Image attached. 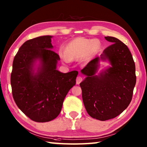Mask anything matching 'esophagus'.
<instances>
[{"label":"esophagus","mask_w":147,"mask_h":147,"mask_svg":"<svg viewBox=\"0 0 147 147\" xmlns=\"http://www.w3.org/2000/svg\"><path fill=\"white\" fill-rule=\"evenodd\" d=\"M83 81V78L81 76H78L77 78H76V83L78 85H79V84L82 82Z\"/></svg>","instance_id":"34e87169"}]
</instances>
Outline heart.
<instances>
[{
	"label": "heart",
	"instance_id": "obj_1",
	"mask_svg": "<svg viewBox=\"0 0 147 147\" xmlns=\"http://www.w3.org/2000/svg\"><path fill=\"white\" fill-rule=\"evenodd\" d=\"M101 48V42L98 39L76 38L68 43L64 52L59 51V55L65 62L70 60H79L86 63L88 62Z\"/></svg>",
	"mask_w": 147,
	"mask_h": 147
}]
</instances>
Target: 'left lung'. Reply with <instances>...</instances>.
<instances>
[{
	"instance_id": "8db88e82",
	"label": "left lung",
	"mask_w": 147,
	"mask_h": 147,
	"mask_svg": "<svg viewBox=\"0 0 147 147\" xmlns=\"http://www.w3.org/2000/svg\"><path fill=\"white\" fill-rule=\"evenodd\" d=\"M105 38L112 44L83 69L87 77L80 84L88 114L103 121L117 117L127 107L136 82L135 64L127 47L115 37ZM107 60L111 67L96 76L99 61Z\"/></svg>"
}]
</instances>
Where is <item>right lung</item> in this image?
Here are the masks:
<instances>
[{
    "instance_id": "1",
    "label": "right lung",
    "mask_w": 147,
    "mask_h": 147,
    "mask_svg": "<svg viewBox=\"0 0 147 147\" xmlns=\"http://www.w3.org/2000/svg\"><path fill=\"white\" fill-rule=\"evenodd\" d=\"M52 37L42 36L24 42L15 55L11 74L15 103L26 116L38 123L58 116L78 74L76 71L62 73L56 69L60 57L52 50ZM36 60L40 64L35 73Z\"/></svg>"
}]
</instances>
